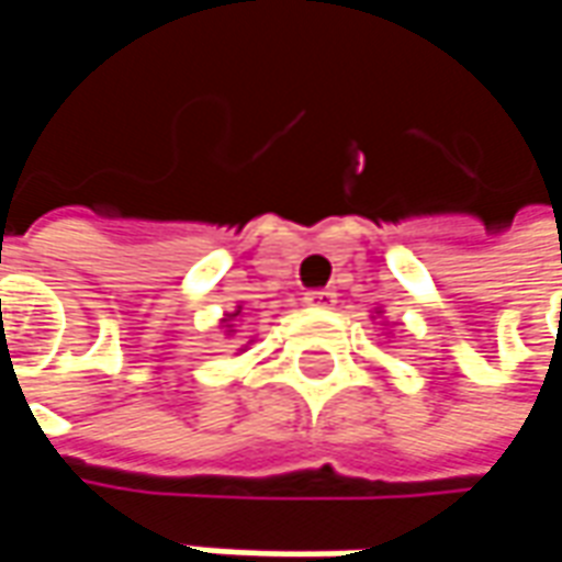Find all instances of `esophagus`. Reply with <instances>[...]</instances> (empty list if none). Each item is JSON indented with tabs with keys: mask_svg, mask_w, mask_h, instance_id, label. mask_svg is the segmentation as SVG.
I'll use <instances>...</instances> for the list:
<instances>
[{
	"mask_svg": "<svg viewBox=\"0 0 562 562\" xmlns=\"http://www.w3.org/2000/svg\"><path fill=\"white\" fill-rule=\"evenodd\" d=\"M303 303H306V306H318V310H331L337 303V293L328 291V288H325V291H310L303 296Z\"/></svg>",
	"mask_w": 562,
	"mask_h": 562,
	"instance_id": "1",
	"label": "esophagus"
}]
</instances>
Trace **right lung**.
<instances>
[{
  "label": "right lung",
  "mask_w": 562,
  "mask_h": 562,
  "mask_svg": "<svg viewBox=\"0 0 562 562\" xmlns=\"http://www.w3.org/2000/svg\"><path fill=\"white\" fill-rule=\"evenodd\" d=\"M234 315H237V313H234Z\"/></svg>",
  "instance_id": "obj_1"
}]
</instances>
